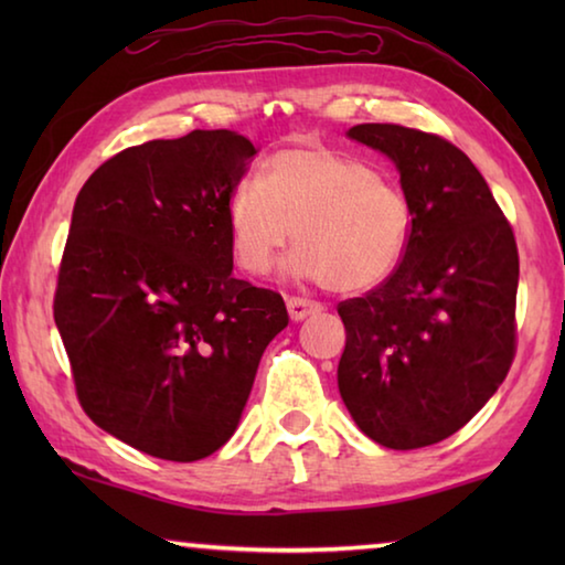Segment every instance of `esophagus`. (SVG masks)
<instances>
[{"instance_id":"34e87169","label":"esophagus","mask_w":565,"mask_h":565,"mask_svg":"<svg viewBox=\"0 0 565 565\" xmlns=\"http://www.w3.org/2000/svg\"><path fill=\"white\" fill-rule=\"evenodd\" d=\"M286 309H289L291 321H303L306 317L321 313L323 306L319 301H309V299H299V296H291V299H286Z\"/></svg>"}]
</instances>
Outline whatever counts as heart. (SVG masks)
Wrapping results in <instances>:
<instances>
[{
  "label": "heart",
  "instance_id": "obj_1",
  "mask_svg": "<svg viewBox=\"0 0 565 565\" xmlns=\"http://www.w3.org/2000/svg\"><path fill=\"white\" fill-rule=\"evenodd\" d=\"M226 228L246 274H269L296 238L289 274L361 294L404 262L414 209L371 161L329 147H291L266 161L262 181L244 179L228 191Z\"/></svg>",
  "mask_w": 565,
  "mask_h": 565
}]
</instances>
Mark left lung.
I'll return each mask as SVG.
<instances>
[{"instance_id": "left-lung-1", "label": "left lung", "mask_w": 565, "mask_h": 565, "mask_svg": "<svg viewBox=\"0 0 565 565\" xmlns=\"http://www.w3.org/2000/svg\"><path fill=\"white\" fill-rule=\"evenodd\" d=\"M347 134L394 161L414 232L384 284L339 303V391L363 434L411 451L466 426L509 374L519 248L481 171L451 141L398 124Z\"/></svg>"}]
</instances>
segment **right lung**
I'll return each mask as SVG.
<instances>
[{"instance_id": "add662e5", "label": "right lung", "mask_w": 565, "mask_h": 565, "mask_svg": "<svg viewBox=\"0 0 565 565\" xmlns=\"http://www.w3.org/2000/svg\"><path fill=\"white\" fill-rule=\"evenodd\" d=\"M256 149L228 129L129 147L74 202L54 321L82 408L164 461L234 436L269 341L289 313L236 279L226 199Z\"/></svg>"}]
</instances>
